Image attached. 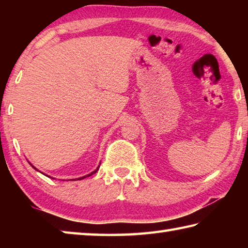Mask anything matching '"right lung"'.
<instances>
[{"label": "right lung", "instance_id": "obj_1", "mask_svg": "<svg viewBox=\"0 0 248 248\" xmlns=\"http://www.w3.org/2000/svg\"><path fill=\"white\" fill-rule=\"evenodd\" d=\"M32 166V165H31ZM33 167V166H32ZM33 169H35V167H33ZM98 169H99V166L97 167V169H96V170H94V171H92V173L91 174H89V175H86V176H83V177H81V178H78V179H83V178H85V177H89V176H91V175H93L94 173H96V171H97L98 170ZM36 170V169H35Z\"/></svg>", "mask_w": 248, "mask_h": 248}]
</instances>
